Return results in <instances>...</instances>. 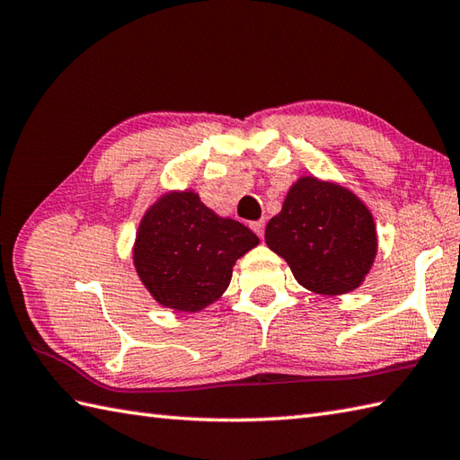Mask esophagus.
I'll use <instances>...</instances> for the list:
<instances>
[{
    "mask_svg": "<svg viewBox=\"0 0 460 460\" xmlns=\"http://www.w3.org/2000/svg\"><path fill=\"white\" fill-rule=\"evenodd\" d=\"M250 226H252V230H253V232H256V234H258V236H260V238H263V228H265V220H256V222H252V224H250Z\"/></svg>",
    "mask_w": 460,
    "mask_h": 460,
    "instance_id": "1",
    "label": "esophagus"
}]
</instances>
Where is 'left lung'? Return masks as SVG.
Instances as JSON below:
<instances>
[{"label":"left lung","instance_id":"obj_1","mask_svg":"<svg viewBox=\"0 0 460 460\" xmlns=\"http://www.w3.org/2000/svg\"><path fill=\"white\" fill-rule=\"evenodd\" d=\"M265 243L305 289L342 295L370 273L377 232L372 212L352 190L309 175L291 185L281 212L265 226Z\"/></svg>","mask_w":460,"mask_h":460}]
</instances>
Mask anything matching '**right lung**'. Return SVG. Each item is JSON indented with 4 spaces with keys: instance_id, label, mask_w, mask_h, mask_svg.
<instances>
[{
    "instance_id": "right-lung-1",
    "label": "right lung",
    "mask_w": 460,
    "mask_h": 460,
    "mask_svg": "<svg viewBox=\"0 0 460 460\" xmlns=\"http://www.w3.org/2000/svg\"><path fill=\"white\" fill-rule=\"evenodd\" d=\"M258 243L256 234L218 217L199 192L169 190L139 222L134 265L161 307L197 313L222 297L236 260Z\"/></svg>"
}]
</instances>
